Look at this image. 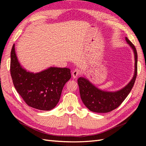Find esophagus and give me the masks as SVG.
Here are the masks:
<instances>
[{
    "instance_id": "obj_1",
    "label": "esophagus",
    "mask_w": 146,
    "mask_h": 146,
    "mask_svg": "<svg viewBox=\"0 0 146 146\" xmlns=\"http://www.w3.org/2000/svg\"><path fill=\"white\" fill-rule=\"evenodd\" d=\"M80 70L78 69H75L74 70H73V72H72V76H73V78H76L78 76L80 75Z\"/></svg>"
}]
</instances>
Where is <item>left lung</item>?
<instances>
[{"instance_id":"obj_1","label":"left lung","mask_w":146,"mask_h":146,"mask_svg":"<svg viewBox=\"0 0 146 146\" xmlns=\"http://www.w3.org/2000/svg\"><path fill=\"white\" fill-rule=\"evenodd\" d=\"M125 39L133 50L135 60L133 77L126 86L117 91H106L96 87L84 77L78 79L81 99L89 110L96 113H107L113 110L121 105L132 89L137 76V54L132 42L126 37Z\"/></svg>"}]
</instances>
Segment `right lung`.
<instances>
[{"label": "right lung", "mask_w": 146, "mask_h": 146, "mask_svg": "<svg viewBox=\"0 0 146 146\" xmlns=\"http://www.w3.org/2000/svg\"><path fill=\"white\" fill-rule=\"evenodd\" d=\"M10 57L13 85L26 104L40 110L54 109L60 98L63 86L71 78L70 69L50 67L39 73L27 72L18 60L15 44Z\"/></svg>", "instance_id": "right-lung-1"}]
</instances>
